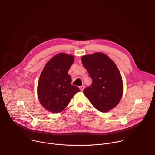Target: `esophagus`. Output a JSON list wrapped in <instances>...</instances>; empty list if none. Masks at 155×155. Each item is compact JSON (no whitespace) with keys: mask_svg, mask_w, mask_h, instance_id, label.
Masks as SVG:
<instances>
[{"mask_svg":"<svg viewBox=\"0 0 155 155\" xmlns=\"http://www.w3.org/2000/svg\"><path fill=\"white\" fill-rule=\"evenodd\" d=\"M79 88H80V91H84V88H85V86H84V85L80 86Z\"/></svg>","mask_w":155,"mask_h":155,"instance_id":"esophagus-1","label":"esophagus"}]
</instances>
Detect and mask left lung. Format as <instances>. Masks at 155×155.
I'll use <instances>...</instances> for the list:
<instances>
[{"label":"left lung","mask_w":155,"mask_h":155,"mask_svg":"<svg viewBox=\"0 0 155 155\" xmlns=\"http://www.w3.org/2000/svg\"><path fill=\"white\" fill-rule=\"evenodd\" d=\"M84 67L92 79V85L84 90L93 106L101 112L116 107L123 95V82L116 64L103 53L82 56Z\"/></svg>","instance_id":"1"}]
</instances>
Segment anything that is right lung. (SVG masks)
<instances>
[{
	"mask_svg": "<svg viewBox=\"0 0 155 155\" xmlns=\"http://www.w3.org/2000/svg\"><path fill=\"white\" fill-rule=\"evenodd\" d=\"M71 54L60 53L49 60L40 75L37 94L40 104L48 112L59 113L67 107L80 89L71 84L68 71L74 62Z\"/></svg>",
	"mask_w": 155,
	"mask_h": 155,
	"instance_id": "obj_1",
	"label": "right lung"
}]
</instances>
